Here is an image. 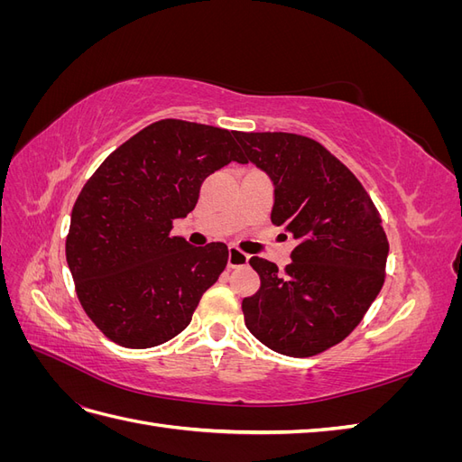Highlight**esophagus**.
Segmentation results:
<instances>
[{
  "label": "esophagus",
  "instance_id": "obj_1",
  "mask_svg": "<svg viewBox=\"0 0 462 462\" xmlns=\"http://www.w3.org/2000/svg\"><path fill=\"white\" fill-rule=\"evenodd\" d=\"M248 254H245V253H241L239 248H235V246H231L229 248V256H227V265L229 268H243V265H246L248 263Z\"/></svg>",
  "mask_w": 462,
  "mask_h": 462
}]
</instances>
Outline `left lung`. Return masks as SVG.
<instances>
[{
	"mask_svg": "<svg viewBox=\"0 0 462 462\" xmlns=\"http://www.w3.org/2000/svg\"><path fill=\"white\" fill-rule=\"evenodd\" d=\"M235 138L246 162L272 180V221L299 243L285 270L250 258L260 289L243 300L245 324L279 355H318L360 324L383 285L389 243L382 217L360 180L312 138Z\"/></svg>",
	"mask_w": 462,
	"mask_h": 462,
	"instance_id": "1",
	"label": "left lung"
}]
</instances>
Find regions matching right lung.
Segmentation results:
<instances>
[{
  "label": "right lung",
  "instance_id": "obj_1",
  "mask_svg": "<svg viewBox=\"0 0 462 462\" xmlns=\"http://www.w3.org/2000/svg\"><path fill=\"white\" fill-rule=\"evenodd\" d=\"M233 131L162 119L104 160L73 206L65 245L77 295L106 337L129 348L173 339L226 270L223 243L171 236L208 175L245 163Z\"/></svg>",
  "mask_w": 462,
  "mask_h": 462
}]
</instances>
